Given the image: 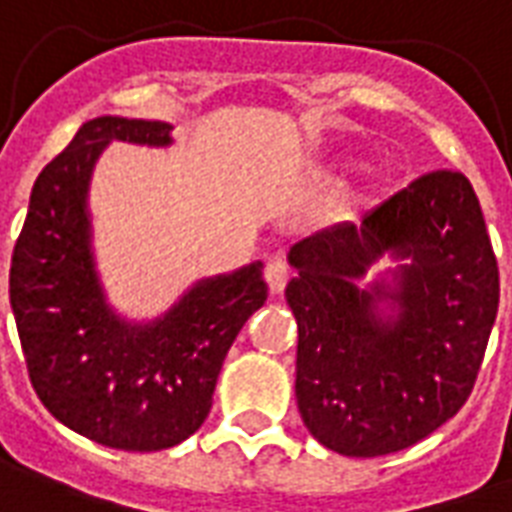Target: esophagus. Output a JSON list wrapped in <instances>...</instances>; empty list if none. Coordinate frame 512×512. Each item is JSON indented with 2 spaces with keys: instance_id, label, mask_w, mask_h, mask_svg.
I'll list each match as a JSON object with an SVG mask.
<instances>
[{
  "instance_id": "1",
  "label": "esophagus",
  "mask_w": 512,
  "mask_h": 512,
  "mask_svg": "<svg viewBox=\"0 0 512 512\" xmlns=\"http://www.w3.org/2000/svg\"><path fill=\"white\" fill-rule=\"evenodd\" d=\"M265 281H268L273 295H281L289 281V265L281 257H273L271 263L265 265Z\"/></svg>"
}]
</instances>
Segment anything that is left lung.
Masks as SVG:
<instances>
[{
	"label": "left lung",
	"instance_id": "obj_1",
	"mask_svg": "<svg viewBox=\"0 0 512 512\" xmlns=\"http://www.w3.org/2000/svg\"><path fill=\"white\" fill-rule=\"evenodd\" d=\"M388 254L397 268L367 282ZM297 409L345 457L417 444L468 401L500 305L484 212L460 172H430L361 223L297 241ZM367 284L364 285L363 281Z\"/></svg>",
	"mask_w": 512,
	"mask_h": 512
}]
</instances>
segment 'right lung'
I'll use <instances>...</instances> for the list:
<instances>
[{
    "mask_svg": "<svg viewBox=\"0 0 512 512\" xmlns=\"http://www.w3.org/2000/svg\"><path fill=\"white\" fill-rule=\"evenodd\" d=\"M172 124L98 116L36 177L10 265V305L36 396L95 444L159 452L193 436L247 319L268 300L263 263L199 279L151 321L108 303L92 252L90 183L114 140L167 148Z\"/></svg>",
    "mask_w": 512,
    "mask_h": 512,
    "instance_id": "obj_1",
    "label": "right lung"
}]
</instances>
